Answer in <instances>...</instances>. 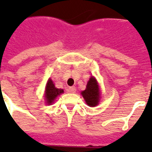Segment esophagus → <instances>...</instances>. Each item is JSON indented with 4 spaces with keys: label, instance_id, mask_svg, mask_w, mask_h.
<instances>
[{
    "label": "esophagus",
    "instance_id": "34e87169",
    "mask_svg": "<svg viewBox=\"0 0 152 152\" xmlns=\"http://www.w3.org/2000/svg\"><path fill=\"white\" fill-rule=\"evenodd\" d=\"M76 88H75V87H70V88H69L68 91H69V92H70V93H75V92H76Z\"/></svg>",
    "mask_w": 152,
    "mask_h": 152
}]
</instances>
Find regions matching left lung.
Segmentation results:
<instances>
[{
	"label": "left lung",
	"mask_w": 152,
	"mask_h": 152,
	"mask_svg": "<svg viewBox=\"0 0 152 152\" xmlns=\"http://www.w3.org/2000/svg\"><path fill=\"white\" fill-rule=\"evenodd\" d=\"M81 94L88 106H97L99 100V85L94 77H91L87 84V88Z\"/></svg>",
	"instance_id": "obj_1"
}]
</instances>
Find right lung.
<instances>
[{
    "label": "right lung",
    "instance_id": "add662e5",
    "mask_svg": "<svg viewBox=\"0 0 152 152\" xmlns=\"http://www.w3.org/2000/svg\"><path fill=\"white\" fill-rule=\"evenodd\" d=\"M63 92H64V91L62 89H58V88H55L53 81L50 79L48 82H47V84H46V93H45V96H46L47 103L49 105H50L54 101L55 99Z\"/></svg>",
    "mask_w": 152,
    "mask_h": 152
}]
</instances>
